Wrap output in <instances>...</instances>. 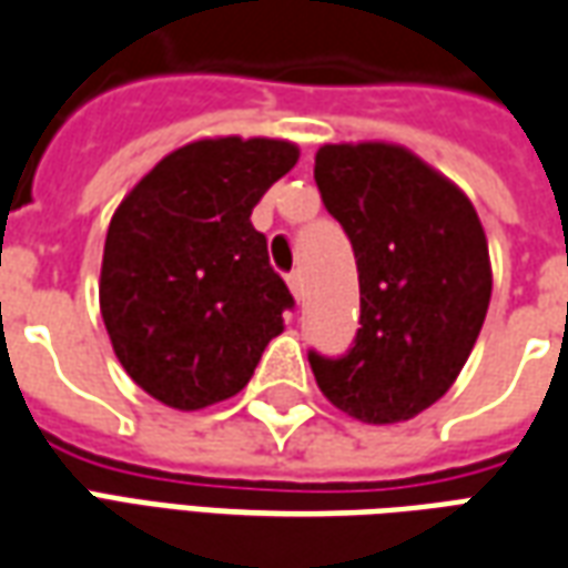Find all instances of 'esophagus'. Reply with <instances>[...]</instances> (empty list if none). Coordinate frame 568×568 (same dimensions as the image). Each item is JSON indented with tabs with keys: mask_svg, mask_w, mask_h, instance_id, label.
<instances>
[{
	"mask_svg": "<svg viewBox=\"0 0 568 568\" xmlns=\"http://www.w3.org/2000/svg\"><path fill=\"white\" fill-rule=\"evenodd\" d=\"M288 288H292V295H295L297 301H304V273L301 271L288 273Z\"/></svg>",
	"mask_w": 568,
	"mask_h": 568,
	"instance_id": "obj_1",
	"label": "esophagus"
}]
</instances>
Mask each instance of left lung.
Masks as SVG:
<instances>
[{"label": "left lung", "mask_w": 568, "mask_h": 568, "mask_svg": "<svg viewBox=\"0 0 568 568\" xmlns=\"http://www.w3.org/2000/svg\"><path fill=\"white\" fill-rule=\"evenodd\" d=\"M313 175L353 243L362 316L344 356L310 349V368L325 398L362 423L417 417L459 377L487 320L480 219L459 187L398 145H322Z\"/></svg>", "instance_id": "8db88e82"}]
</instances>
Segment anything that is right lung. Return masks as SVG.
<instances>
[{
  "instance_id": "obj_1",
  "label": "right lung",
  "mask_w": 568,
  "mask_h": 568,
  "mask_svg": "<svg viewBox=\"0 0 568 568\" xmlns=\"http://www.w3.org/2000/svg\"><path fill=\"white\" fill-rule=\"evenodd\" d=\"M297 163L283 140H200L121 200L103 248L100 310L118 362L179 410L236 395L295 297L252 210Z\"/></svg>"
}]
</instances>
